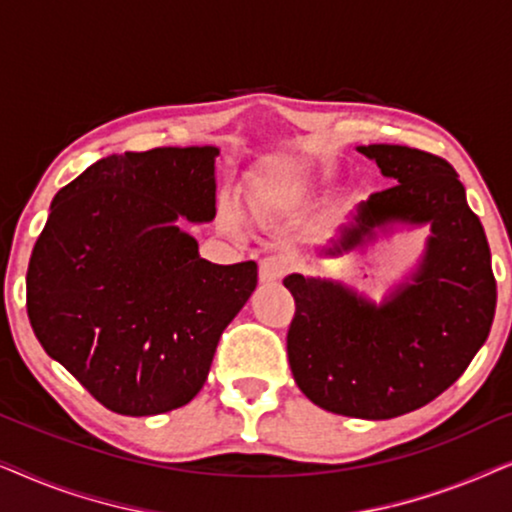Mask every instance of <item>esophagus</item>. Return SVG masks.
Here are the masks:
<instances>
[{
    "instance_id": "1",
    "label": "esophagus",
    "mask_w": 512,
    "mask_h": 512,
    "mask_svg": "<svg viewBox=\"0 0 512 512\" xmlns=\"http://www.w3.org/2000/svg\"><path fill=\"white\" fill-rule=\"evenodd\" d=\"M286 272V258L282 256H268L258 263V279L261 284H277Z\"/></svg>"
}]
</instances>
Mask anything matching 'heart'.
Wrapping results in <instances>:
<instances>
[{"mask_svg": "<svg viewBox=\"0 0 512 512\" xmlns=\"http://www.w3.org/2000/svg\"><path fill=\"white\" fill-rule=\"evenodd\" d=\"M282 200H284V193L277 191V188L256 186V188H251L247 195H244V212H247L251 221L265 223L277 214V209H279V205H282ZM221 223H223V228L230 230V233H235V230H237V216H235L233 209H226V212H223Z\"/></svg>", "mask_w": 512, "mask_h": 512, "instance_id": "b5f03b06", "label": "heart"}]
</instances>
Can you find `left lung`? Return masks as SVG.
I'll list each match as a JSON object with an SVG mask.
<instances>
[{
    "instance_id": "1",
    "label": "left lung",
    "mask_w": 512,
    "mask_h": 512,
    "mask_svg": "<svg viewBox=\"0 0 512 512\" xmlns=\"http://www.w3.org/2000/svg\"><path fill=\"white\" fill-rule=\"evenodd\" d=\"M356 151L396 184L361 200L321 258L363 251L398 226H429L424 254L382 303L338 279L293 272L284 279L296 300L286 352L314 405L391 419L459 380L492 328L496 282L485 230L447 160L398 144Z\"/></svg>"
}]
</instances>
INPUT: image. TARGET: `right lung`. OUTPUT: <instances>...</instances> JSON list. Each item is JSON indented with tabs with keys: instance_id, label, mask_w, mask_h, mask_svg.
<instances>
[{
	"instance_id": "1",
	"label": "right lung",
	"mask_w": 512,
	"mask_h": 512,
	"mask_svg": "<svg viewBox=\"0 0 512 512\" xmlns=\"http://www.w3.org/2000/svg\"><path fill=\"white\" fill-rule=\"evenodd\" d=\"M216 146L114 153L60 188L27 268L34 335L118 415L177 410L256 289L254 261L216 265L179 221L216 216Z\"/></svg>"
}]
</instances>
